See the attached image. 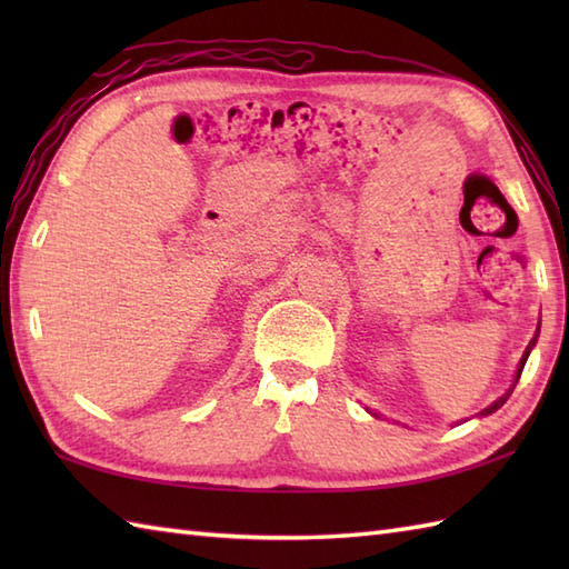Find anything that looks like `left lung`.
Segmentation results:
<instances>
[{"label": "left lung", "mask_w": 569, "mask_h": 569, "mask_svg": "<svg viewBox=\"0 0 569 569\" xmlns=\"http://www.w3.org/2000/svg\"><path fill=\"white\" fill-rule=\"evenodd\" d=\"M538 335H540V325H538V332H536V337H533V340H530V345L526 347V352H523V357H521V361H518V369H516V377H513V383H511V389L509 391H506L501 398H497V401H493L491 406H487L485 410H481V413L479 416H491L493 413V410H499L503 403H506V398H509L511 396V391L516 389V383H518V379H521V371H523V367H526V359H528V355H530V349H533L536 347V342H538ZM371 416H377V413H371Z\"/></svg>", "instance_id": "obj_1"}]
</instances>
